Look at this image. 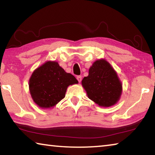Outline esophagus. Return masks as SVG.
Here are the masks:
<instances>
[{"label":"esophagus","instance_id":"esophagus-1","mask_svg":"<svg viewBox=\"0 0 155 155\" xmlns=\"http://www.w3.org/2000/svg\"><path fill=\"white\" fill-rule=\"evenodd\" d=\"M77 79L78 80V82L81 83V80H82V77H81V76H78V77H77Z\"/></svg>","mask_w":155,"mask_h":155}]
</instances>
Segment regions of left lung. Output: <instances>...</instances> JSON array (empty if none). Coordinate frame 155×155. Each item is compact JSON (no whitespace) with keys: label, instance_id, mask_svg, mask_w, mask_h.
Instances as JSON below:
<instances>
[{"label":"left lung","instance_id":"8db88e82","mask_svg":"<svg viewBox=\"0 0 155 155\" xmlns=\"http://www.w3.org/2000/svg\"><path fill=\"white\" fill-rule=\"evenodd\" d=\"M81 83L88 98L101 107L114 105L122 94V84L116 72L103 59L94 63Z\"/></svg>","mask_w":155,"mask_h":155}]
</instances>
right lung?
Instances as JSON below:
<instances>
[{"instance_id": "obj_1", "label": "right lung", "mask_w": 155, "mask_h": 155, "mask_svg": "<svg viewBox=\"0 0 155 155\" xmlns=\"http://www.w3.org/2000/svg\"><path fill=\"white\" fill-rule=\"evenodd\" d=\"M78 83L58 62L49 61L34 70L29 79V91L35 104L49 109L64 98L68 86Z\"/></svg>"}]
</instances>
